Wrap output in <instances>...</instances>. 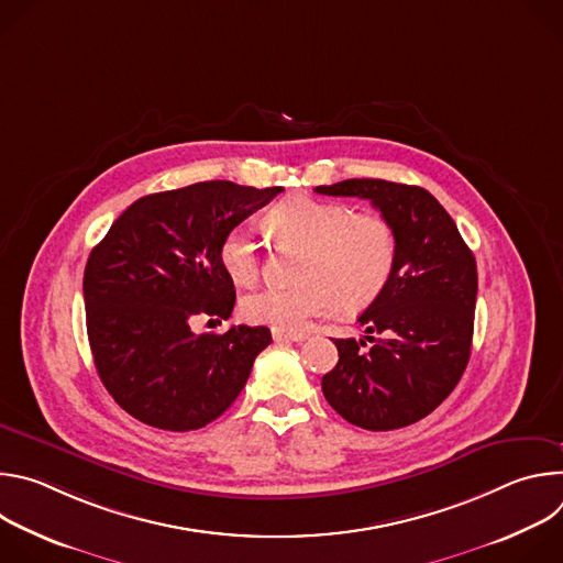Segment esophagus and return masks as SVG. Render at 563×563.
<instances>
[{
    "label": "esophagus",
    "instance_id": "1",
    "mask_svg": "<svg viewBox=\"0 0 563 563\" xmlns=\"http://www.w3.org/2000/svg\"><path fill=\"white\" fill-rule=\"evenodd\" d=\"M272 336H274V341H294V343H300V341H305L307 339V334H302V332H287V330H272Z\"/></svg>",
    "mask_w": 563,
    "mask_h": 563
}]
</instances>
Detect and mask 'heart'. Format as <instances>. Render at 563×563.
<instances>
[{
    "label": "heart",
    "mask_w": 563,
    "mask_h": 563,
    "mask_svg": "<svg viewBox=\"0 0 563 563\" xmlns=\"http://www.w3.org/2000/svg\"><path fill=\"white\" fill-rule=\"evenodd\" d=\"M269 231L305 250L296 287L267 285L247 294L240 311L252 323L298 332L311 318L356 313L387 287L396 265V231L378 213H354L347 205L291 196L267 213ZM224 274L240 287L261 274L258 245L247 227L229 229L218 247Z\"/></svg>",
    "instance_id": "1"
}]
</instances>
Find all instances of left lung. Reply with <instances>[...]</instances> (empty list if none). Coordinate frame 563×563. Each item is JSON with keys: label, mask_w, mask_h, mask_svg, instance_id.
<instances>
[{"label": "left lung", "mask_w": 563, "mask_h": 563, "mask_svg": "<svg viewBox=\"0 0 563 563\" xmlns=\"http://www.w3.org/2000/svg\"><path fill=\"white\" fill-rule=\"evenodd\" d=\"M316 194L369 200L398 243L385 291L358 316L367 336L334 339L339 363L323 376V394L352 426H412L443 404L470 361L476 261L450 213L421 187L352 178Z\"/></svg>", "instance_id": "left-lung-1"}]
</instances>
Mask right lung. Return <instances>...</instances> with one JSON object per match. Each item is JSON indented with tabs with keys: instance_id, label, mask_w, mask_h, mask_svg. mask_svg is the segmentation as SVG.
<instances>
[{
	"instance_id": "right-lung-1",
	"label": "right lung",
	"mask_w": 563,
	"mask_h": 563,
	"mask_svg": "<svg viewBox=\"0 0 563 563\" xmlns=\"http://www.w3.org/2000/svg\"><path fill=\"white\" fill-rule=\"evenodd\" d=\"M280 191L211 180L151 194L93 247L85 269L89 343L100 380L133 419L189 432L243 391L272 332L233 325L194 334L191 323L231 316L235 291L220 240Z\"/></svg>"
}]
</instances>
